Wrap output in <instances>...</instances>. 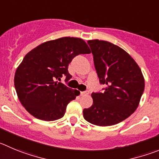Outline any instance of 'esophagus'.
<instances>
[{
    "label": "esophagus",
    "mask_w": 159,
    "mask_h": 159,
    "mask_svg": "<svg viewBox=\"0 0 159 159\" xmlns=\"http://www.w3.org/2000/svg\"><path fill=\"white\" fill-rule=\"evenodd\" d=\"M89 93V92L87 90V91H84V92H81V96H84V95H88Z\"/></svg>",
    "instance_id": "1"
}]
</instances>
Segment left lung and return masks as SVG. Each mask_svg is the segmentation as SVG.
<instances>
[{
  "mask_svg": "<svg viewBox=\"0 0 159 159\" xmlns=\"http://www.w3.org/2000/svg\"><path fill=\"white\" fill-rule=\"evenodd\" d=\"M94 66L103 93H93V103L83 110L84 118L99 126L118 124L137 108L144 90V78L134 59L111 42L90 40Z\"/></svg>",
  "mask_w": 159,
  "mask_h": 159,
  "instance_id": "left-lung-1",
  "label": "left lung"
}]
</instances>
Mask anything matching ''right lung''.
I'll return each instance as SVG.
<instances>
[{
  "mask_svg": "<svg viewBox=\"0 0 159 159\" xmlns=\"http://www.w3.org/2000/svg\"><path fill=\"white\" fill-rule=\"evenodd\" d=\"M90 52L82 39L70 37L46 41L28 52L14 78L16 93L25 109L44 121L63 118L67 104L80 92L56 80L66 76L65 81H69L72 78L69 63L76 56Z\"/></svg>",
  "mask_w": 159,
  "mask_h": 159,
  "instance_id": "1",
  "label": "right lung"
}]
</instances>
